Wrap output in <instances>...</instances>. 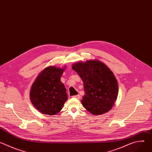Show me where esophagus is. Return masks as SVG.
I'll use <instances>...</instances> for the list:
<instances>
[{"instance_id": "esophagus-1", "label": "esophagus", "mask_w": 152, "mask_h": 152, "mask_svg": "<svg viewBox=\"0 0 152 152\" xmlns=\"http://www.w3.org/2000/svg\"><path fill=\"white\" fill-rule=\"evenodd\" d=\"M73 97L74 98H76V99H80L81 98V96L79 95V94H77V95H75V96H73Z\"/></svg>"}]
</instances>
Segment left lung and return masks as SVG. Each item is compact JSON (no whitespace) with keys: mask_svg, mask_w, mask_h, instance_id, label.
<instances>
[{"mask_svg":"<svg viewBox=\"0 0 152 152\" xmlns=\"http://www.w3.org/2000/svg\"><path fill=\"white\" fill-rule=\"evenodd\" d=\"M72 69L83 82L85 94L81 102L85 109L93 115L109 111L118 93L117 80L110 69L97 60L74 64Z\"/></svg>","mask_w":152,"mask_h":152,"instance_id":"left-lung-1","label":"left lung"}]
</instances>
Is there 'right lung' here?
I'll return each mask as SVG.
<instances>
[{
    "label": "right lung",
    "mask_w": 152,
    "mask_h": 152,
    "mask_svg": "<svg viewBox=\"0 0 152 152\" xmlns=\"http://www.w3.org/2000/svg\"><path fill=\"white\" fill-rule=\"evenodd\" d=\"M64 69L50 66L37 76L32 85L30 99L41 113L53 115L58 114L67 99L66 89L61 82Z\"/></svg>",
    "instance_id": "right-lung-1"
}]
</instances>
